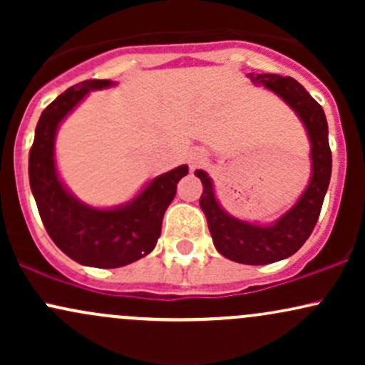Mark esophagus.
Wrapping results in <instances>:
<instances>
[{
	"mask_svg": "<svg viewBox=\"0 0 365 365\" xmlns=\"http://www.w3.org/2000/svg\"><path fill=\"white\" fill-rule=\"evenodd\" d=\"M202 159H204V154L200 153V150H192L190 156H188V163H190V166H192V168H194V166L199 165V163L202 161Z\"/></svg>",
	"mask_w": 365,
	"mask_h": 365,
	"instance_id": "esophagus-1",
	"label": "esophagus"
}]
</instances>
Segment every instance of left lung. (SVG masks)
<instances>
[{
  "mask_svg": "<svg viewBox=\"0 0 365 365\" xmlns=\"http://www.w3.org/2000/svg\"><path fill=\"white\" fill-rule=\"evenodd\" d=\"M247 77L254 86L274 92L295 111L311 142V180L299 200L271 225L249 223L226 212L217 202L209 175L204 170L195 171L204 187L199 204L217 252L230 261L261 266L290 257L311 237L329 185L331 150L324 111L295 78L276 73H249Z\"/></svg>",
  "mask_w": 365,
  "mask_h": 365,
  "instance_id": "1",
  "label": "left lung"
}]
</instances>
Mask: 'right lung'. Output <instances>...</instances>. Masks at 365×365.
Here are the masks:
<instances>
[{
  "mask_svg": "<svg viewBox=\"0 0 365 365\" xmlns=\"http://www.w3.org/2000/svg\"><path fill=\"white\" fill-rule=\"evenodd\" d=\"M111 86L115 82L86 81L58 96L37 121L29 153V182L46 232L61 252L92 267H121L153 252L177 183L188 173L187 165L166 171L132 200L108 209L87 206L66 188L54 161L60 123L91 91Z\"/></svg>",
  "mask_w": 365,
  "mask_h": 365,
  "instance_id": "obj_1",
  "label": "right lung"
}]
</instances>
